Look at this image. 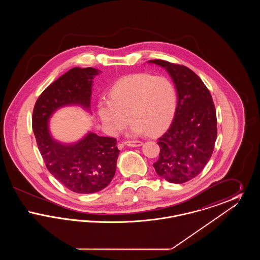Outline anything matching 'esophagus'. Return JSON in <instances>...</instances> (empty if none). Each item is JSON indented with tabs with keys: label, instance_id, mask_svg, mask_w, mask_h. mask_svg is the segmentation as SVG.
<instances>
[{
	"label": "esophagus",
	"instance_id": "34e87169",
	"mask_svg": "<svg viewBox=\"0 0 260 260\" xmlns=\"http://www.w3.org/2000/svg\"><path fill=\"white\" fill-rule=\"evenodd\" d=\"M124 144L126 146H129V147H139L142 145V142L138 141V140H126V141H124Z\"/></svg>",
	"mask_w": 260,
	"mask_h": 260
}]
</instances>
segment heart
<instances>
[{
  "label": "heart",
  "instance_id": "1",
  "mask_svg": "<svg viewBox=\"0 0 260 260\" xmlns=\"http://www.w3.org/2000/svg\"><path fill=\"white\" fill-rule=\"evenodd\" d=\"M176 108V89L168 78L139 73L118 81L98 112L110 135L122 132L131 118L133 135L157 136L172 124Z\"/></svg>",
  "mask_w": 260,
  "mask_h": 260
}]
</instances>
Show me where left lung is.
Returning <instances> with one entry per match:
<instances>
[{
	"label": "left lung",
	"instance_id": "obj_1",
	"mask_svg": "<svg viewBox=\"0 0 260 260\" xmlns=\"http://www.w3.org/2000/svg\"><path fill=\"white\" fill-rule=\"evenodd\" d=\"M165 68L177 91V108L168 132L159 138L156 173L171 183H184L201 173L212 155L217 136L216 111L210 90L183 65L149 60Z\"/></svg>",
	"mask_w": 260,
	"mask_h": 260
}]
</instances>
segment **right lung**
I'll list each match as a JSON object with an SVG mask.
<instances>
[{"mask_svg": "<svg viewBox=\"0 0 260 260\" xmlns=\"http://www.w3.org/2000/svg\"><path fill=\"white\" fill-rule=\"evenodd\" d=\"M99 72L92 67L70 69L42 92L33 110V132L47 169L62 185L79 194L99 192L111 182L120 153L117 140L88 133L75 143L64 144L52 138L49 120L64 106L89 110L92 80Z\"/></svg>", "mask_w": 260, "mask_h": 260, "instance_id": "add662e5", "label": "right lung"}]
</instances>
